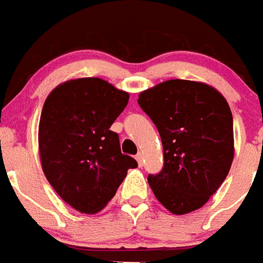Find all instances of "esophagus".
Here are the masks:
<instances>
[{
	"mask_svg": "<svg viewBox=\"0 0 263 263\" xmlns=\"http://www.w3.org/2000/svg\"><path fill=\"white\" fill-rule=\"evenodd\" d=\"M142 158H144L142 153H137L136 160H137V162H138V165H140V166H142Z\"/></svg>",
	"mask_w": 263,
	"mask_h": 263,
	"instance_id": "1",
	"label": "esophagus"
}]
</instances>
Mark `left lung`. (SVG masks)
Wrapping results in <instances>:
<instances>
[{
	"label": "left lung",
	"mask_w": 263,
	"mask_h": 263,
	"mask_svg": "<svg viewBox=\"0 0 263 263\" xmlns=\"http://www.w3.org/2000/svg\"><path fill=\"white\" fill-rule=\"evenodd\" d=\"M138 105L157 127L164 149V168L147 176L157 200L176 215L203 207L233 164L227 101L207 84L173 79L141 92Z\"/></svg>",
	"instance_id": "left-lung-1"
}]
</instances>
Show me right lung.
<instances>
[{
    "mask_svg": "<svg viewBox=\"0 0 263 263\" xmlns=\"http://www.w3.org/2000/svg\"><path fill=\"white\" fill-rule=\"evenodd\" d=\"M129 94L99 78L68 80L45 99L39 125L44 175L56 194L83 214H95L111 200L137 168L110 130Z\"/></svg>",
    "mask_w": 263,
    "mask_h": 263,
    "instance_id": "1",
    "label": "right lung"
}]
</instances>
